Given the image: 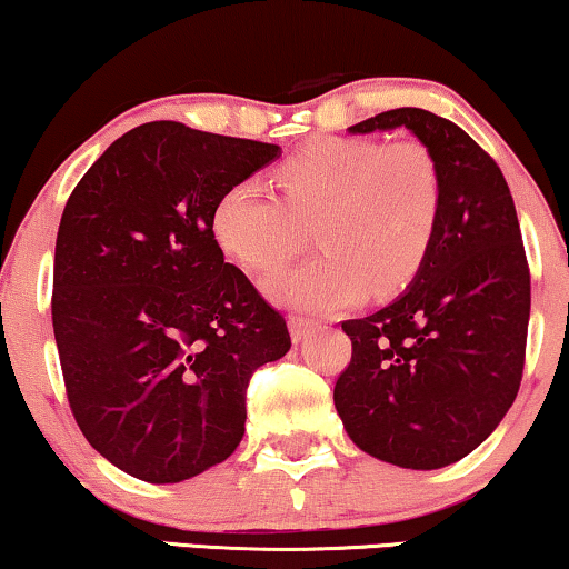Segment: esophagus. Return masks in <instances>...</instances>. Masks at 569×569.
<instances>
[{
	"label": "esophagus",
	"mask_w": 569,
	"mask_h": 569,
	"mask_svg": "<svg viewBox=\"0 0 569 569\" xmlns=\"http://www.w3.org/2000/svg\"><path fill=\"white\" fill-rule=\"evenodd\" d=\"M287 323H290V333H292L295 345H298V341H306V339L310 337V333L316 331V323L310 321V318L298 316V313L290 316V321H287Z\"/></svg>",
	"instance_id": "obj_1"
}]
</instances>
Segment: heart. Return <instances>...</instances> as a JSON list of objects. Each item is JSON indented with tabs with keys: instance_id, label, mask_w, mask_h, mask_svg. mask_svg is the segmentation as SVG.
Instances as JSON below:
<instances>
[{
	"instance_id": "heart-1",
	"label": "heart",
	"mask_w": 569,
	"mask_h": 569,
	"mask_svg": "<svg viewBox=\"0 0 569 569\" xmlns=\"http://www.w3.org/2000/svg\"><path fill=\"white\" fill-rule=\"evenodd\" d=\"M284 197L261 178H240L220 193L212 232L240 267L269 271L298 251L316 224L321 256L267 279L277 302L329 316L368 292H393L417 274L440 220L442 178L417 139L321 137L277 168Z\"/></svg>"
}]
</instances>
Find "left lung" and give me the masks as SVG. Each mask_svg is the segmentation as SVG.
I'll list each match as a JSON object with an SVG mask.
<instances>
[{
    "label": "left lung",
    "mask_w": 569,
    "mask_h": 569,
    "mask_svg": "<svg viewBox=\"0 0 569 569\" xmlns=\"http://www.w3.org/2000/svg\"><path fill=\"white\" fill-rule=\"evenodd\" d=\"M396 127H407L438 160V230L399 298L341 323L352 360L337 378L333 403L365 453L430 471L469 456L516 401L531 271L497 162L461 127L422 108H393L349 131Z\"/></svg>",
    "instance_id": "left-lung-1"
}]
</instances>
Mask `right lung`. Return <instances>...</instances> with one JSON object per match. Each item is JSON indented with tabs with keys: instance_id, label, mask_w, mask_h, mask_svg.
<instances>
[{
	"instance_id": "right-lung-1",
	"label": "right lung",
	"mask_w": 569,
	"mask_h": 569,
	"mask_svg": "<svg viewBox=\"0 0 569 569\" xmlns=\"http://www.w3.org/2000/svg\"><path fill=\"white\" fill-rule=\"evenodd\" d=\"M279 147L152 121L116 139L59 222L51 318L69 409L100 456L150 485L222 463L246 388L290 349L279 310L224 261L220 193Z\"/></svg>"
}]
</instances>
